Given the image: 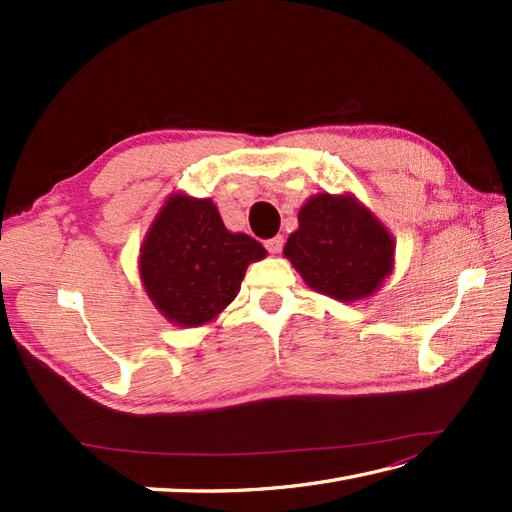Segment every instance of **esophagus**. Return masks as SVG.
Masks as SVG:
<instances>
[{
    "label": "esophagus",
    "instance_id": "esophagus-1",
    "mask_svg": "<svg viewBox=\"0 0 512 512\" xmlns=\"http://www.w3.org/2000/svg\"><path fill=\"white\" fill-rule=\"evenodd\" d=\"M266 248H268V253H273V255L281 253V248H284V237L277 235V237H273V239H268Z\"/></svg>",
    "mask_w": 512,
    "mask_h": 512
}]
</instances>
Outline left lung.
<instances>
[{
    "label": "left lung",
    "instance_id": "left-lung-1",
    "mask_svg": "<svg viewBox=\"0 0 512 512\" xmlns=\"http://www.w3.org/2000/svg\"><path fill=\"white\" fill-rule=\"evenodd\" d=\"M396 242L354 193H317L299 209L284 257L306 284L336 301L372 297L394 270Z\"/></svg>",
    "mask_w": 512,
    "mask_h": 512
}]
</instances>
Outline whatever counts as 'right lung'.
<instances>
[{
  "mask_svg": "<svg viewBox=\"0 0 512 512\" xmlns=\"http://www.w3.org/2000/svg\"><path fill=\"white\" fill-rule=\"evenodd\" d=\"M266 248L231 233L211 198L171 193L140 246L138 275L147 297L169 323L200 328L220 317Z\"/></svg>",
  "mask_w": 512,
  "mask_h": 512,
  "instance_id": "right-lung-1",
  "label": "right lung"
}]
</instances>
